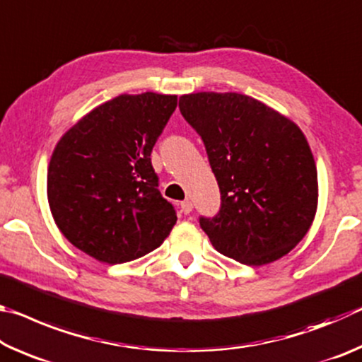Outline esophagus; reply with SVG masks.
I'll return each instance as SVG.
<instances>
[{
	"mask_svg": "<svg viewBox=\"0 0 362 362\" xmlns=\"http://www.w3.org/2000/svg\"><path fill=\"white\" fill-rule=\"evenodd\" d=\"M180 211H182L183 214H189V212H192V211H193L192 201H189V199L182 201V203H180Z\"/></svg>",
	"mask_w": 362,
	"mask_h": 362,
	"instance_id": "34e87169",
	"label": "esophagus"
}]
</instances>
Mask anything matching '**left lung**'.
Masks as SVG:
<instances>
[{
	"label": "left lung",
	"mask_w": 362,
	"mask_h": 362,
	"mask_svg": "<svg viewBox=\"0 0 362 362\" xmlns=\"http://www.w3.org/2000/svg\"><path fill=\"white\" fill-rule=\"evenodd\" d=\"M203 139L222 206L201 228L220 254L244 265L281 259L302 241L317 209V170L302 129L238 93H196L179 100Z\"/></svg>",
	"instance_id": "8db88e82"
}]
</instances>
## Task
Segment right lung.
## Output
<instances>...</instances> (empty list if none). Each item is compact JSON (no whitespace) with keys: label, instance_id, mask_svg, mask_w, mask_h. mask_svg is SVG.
I'll return each instance as SVG.
<instances>
[{"label":"right lung","instance_id":"right-lung-1","mask_svg":"<svg viewBox=\"0 0 362 362\" xmlns=\"http://www.w3.org/2000/svg\"><path fill=\"white\" fill-rule=\"evenodd\" d=\"M175 107L177 95L121 94L84 115L54 148L47 168L54 222L93 259L136 260L161 246L175 225L150 159Z\"/></svg>","mask_w":362,"mask_h":362}]
</instances>
